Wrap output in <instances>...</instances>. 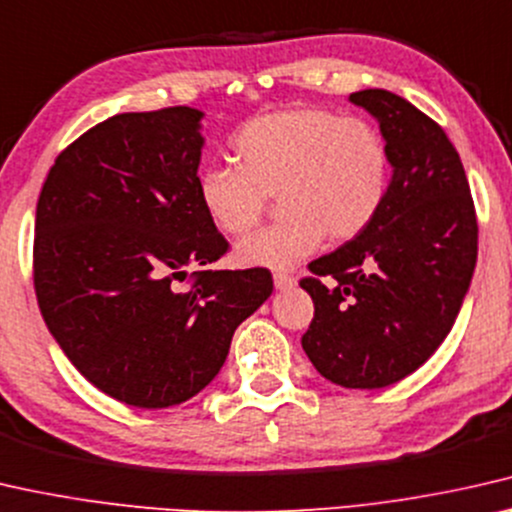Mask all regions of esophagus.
<instances>
[{
    "label": "esophagus",
    "instance_id": "esophagus-1",
    "mask_svg": "<svg viewBox=\"0 0 512 512\" xmlns=\"http://www.w3.org/2000/svg\"><path fill=\"white\" fill-rule=\"evenodd\" d=\"M273 285L276 289H292L296 285V278L289 276V273H273Z\"/></svg>",
    "mask_w": 512,
    "mask_h": 512
}]
</instances>
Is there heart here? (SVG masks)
<instances>
[{
    "instance_id": "1",
    "label": "heart",
    "mask_w": 512,
    "mask_h": 512,
    "mask_svg": "<svg viewBox=\"0 0 512 512\" xmlns=\"http://www.w3.org/2000/svg\"><path fill=\"white\" fill-rule=\"evenodd\" d=\"M236 165H209L197 197L211 225L243 236L264 218L269 197L278 223L236 246L241 266L292 269L326 236L342 243L365 232L391 186L384 135L361 117L324 108H287L250 119L234 133Z\"/></svg>"
}]
</instances>
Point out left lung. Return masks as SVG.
Segmentation results:
<instances>
[{"instance_id":"1","label":"left lung","mask_w":512,"mask_h":512,"mask_svg":"<svg viewBox=\"0 0 512 512\" xmlns=\"http://www.w3.org/2000/svg\"><path fill=\"white\" fill-rule=\"evenodd\" d=\"M349 101L379 121L391 186L368 230L308 266L301 287L315 317L301 345L333 384L384 388L451 333L474 276L478 223L460 154L437 121L386 89Z\"/></svg>"}]
</instances>
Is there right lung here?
Here are the masks:
<instances>
[{"label": "right lung", "instance_id": "1", "mask_svg": "<svg viewBox=\"0 0 512 512\" xmlns=\"http://www.w3.org/2000/svg\"><path fill=\"white\" fill-rule=\"evenodd\" d=\"M204 114L124 112L61 151L36 204L34 289L80 375L140 409L181 404L269 299L266 269L193 271L230 243L197 197Z\"/></svg>", "mask_w": 512, "mask_h": 512}]
</instances>
